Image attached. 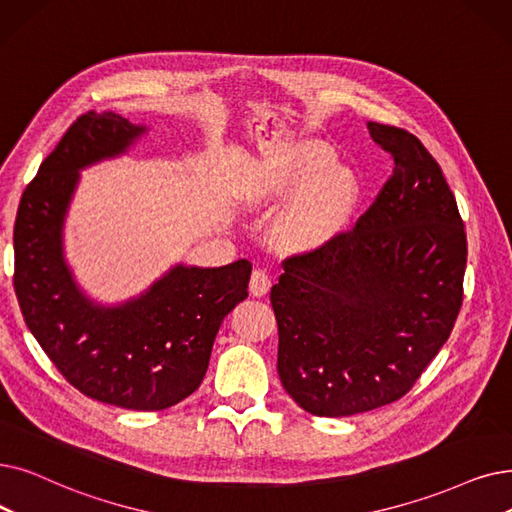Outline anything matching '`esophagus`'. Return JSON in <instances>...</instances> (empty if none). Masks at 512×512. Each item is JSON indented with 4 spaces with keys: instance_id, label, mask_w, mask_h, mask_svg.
Returning <instances> with one entry per match:
<instances>
[{
    "instance_id": "34e87169",
    "label": "esophagus",
    "mask_w": 512,
    "mask_h": 512,
    "mask_svg": "<svg viewBox=\"0 0 512 512\" xmlns=\"http://www.w3.org/2000/svg\"><path fill=\"white\" fill-rule=\"evenodd\" d=\"M272 288V278L268 276L265 270H253L251 282H249V291L253 297H263Z\"/></svg>"
}]
</instances>
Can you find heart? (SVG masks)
<instances>
[{"instance_id": "b5f03b06", "label": "heart", "mask_w": 512, "mask_h": 512, "mask_svg": "<svg viewBox=\"0 0 512 512\" xmlns=\"http://www.w3.org/2000/svg\"><path fill=\"white\" fill-rule=\"evenodd\" d=\"M326 146L305 142L291 150L265 171L259 196L265 201H282L301 192L311 176L319 175L297 198L280 224V240L291 251H307L335 234L360 201V180L349 167L332 163ZM327 171L324 172L323 169Z\"/></svg>"}]
</instances>
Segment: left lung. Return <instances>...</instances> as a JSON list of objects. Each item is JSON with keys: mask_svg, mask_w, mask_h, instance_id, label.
I'll use <instances>...</instances> for the list:
<instances>
[{"mask_svg": "<svg viewBox=\"0 0 512 512\" xmlns=\"http://www.w3.org/2000/svg\"><path fill=\"white\" fill-rule=\"evenodd\" d=\"M393 173L351 230L282 261L270 301L278 374L309 414L351 416L404 397L462 305L466 232L439 163L414 133L368 123Z\"/></svg>", "mask_w": 512, "mask_h": 512, "instance_id": "left-lung-1", "label": "left lung"}]
</instances>
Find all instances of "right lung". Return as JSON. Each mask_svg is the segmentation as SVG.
<instances>
[{"label":"right lung","mask_w":512,"mask_h":512,"mask_svg":"<svg viewBox=\"0 0 512 512\" xmlns=\"http://www.w3.org/2000/svg\"><path fill=\"white\" fill-rule=\"evenodd\" d=\"M146 131L115 113L81 115L22 192L14 224V291L33 337L83 395L127 410H165L201 387L217 330L247 299L251 263L175 265L138 299H87L62 257L79 169L123 154Z\"/></svg>","instance_id":"1"}]
</instances>
